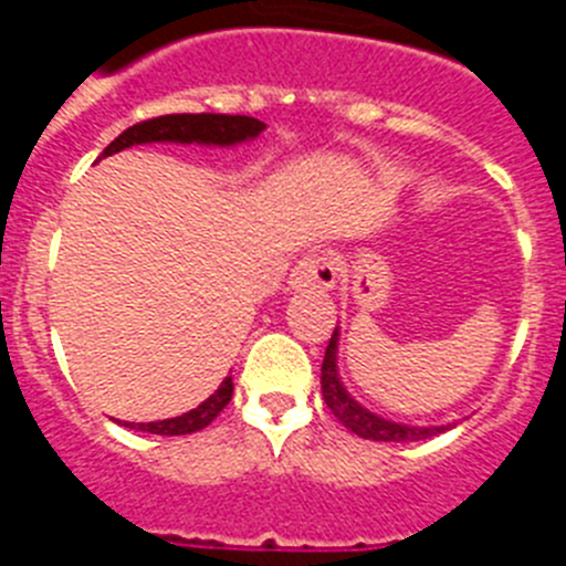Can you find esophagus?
<instances>
[{
  "label": "esophagus",
  "instance_id": "34e87169",
  "mask_svg": "<svg viewBox=\"0 0 566 566\" xmlns=\"http://www.w3.org/2000/svg\"><path fill=\"white\" fill-rule=\"evenodd\" d=\"M337 283V263L326 254H308V258L297 260V266L289 274V289L294 292H308V289H317V292H328Z\"/></svg>",
  "mask_w": 566,
  "mask_h": 566
}]
</instances>
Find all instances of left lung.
I'll use <instances>...</instances> for the list:
<instances>
[{
  "mask_svg": "<svg viewBox=\"0 0 566 566\" xmlns=\"http://www.w3.org/2000/svg\"><path fill=\"white\" fill-rule=\"evenodd\" d=\"M339 328H334L332 339H328L326 359H323V368H319V385H323V399L332 408L334 417L348 428L352 433L363 439H374V442H419V439H431L437 433L451 431L457 428V422L448 424H405L394 422V419H385L379 413L368 411L363 402L345 391L343 379H339Z\"/></svg>",
  "mask_w": 566,
  "mask_h": 566,
  "instance_id": "1",
  "label": "left lung"
}]
</instances>
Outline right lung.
<instances>
[{"label": "right lung", "mask_w": 566, "mask_h": 566, "mask_svg": "<svg viewBox=\"0 0 566 566\" xmlns=\"http://www.w3.org/2000/svg\"><path fill=\"white\" fill-rule=\"evenodd\" d=\"M266 124L249 115H221V113H178L158 115L149 122L133 124L124 129L113 144L102 153V158L135 144H201V147H234V144L254 142ZM232 399V377L218 385V391L203 399L198 408L181 413V417L161 419V422H127V428L144 433H158V437H184V433L203 431L218 413L223 411Z\"/></svg>", "instance_id": "right-lung-1"}]
</instances>
